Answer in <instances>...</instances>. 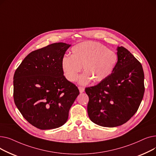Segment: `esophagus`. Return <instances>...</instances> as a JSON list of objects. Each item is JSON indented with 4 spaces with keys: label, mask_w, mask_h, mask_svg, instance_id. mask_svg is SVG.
Listing matches in <instances>:
<instances>
[{
    "label": "esophagus",
    "mask_w": 156,
    "mask_h": 156,
    "mask_svg": "<svg viewBox=\"0 0 156 156\" xmlns=\"http://www.w3.org/2000/svg\"><path fill=\"white\" fill-rule=\"evenodd\" d=\"M78 89H79L80 93H83L84 92V90H85V88L83 87H78Z\"/></svg>",
    "instance_id": "34e87169"
}]
</instances>
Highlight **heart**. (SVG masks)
I'll return each instance as SVG.
<instances>
[{
    "instance_id": "heart-1",
    "label": "heart",
    "mask_w": 156,
    "mask_h": 156,
    "mask_svg": "<svg viewBox=\"0 0 156 156\" xmlns=\"http://www.w3.org/2000/svg\"><path fill=\"white\" fill-rule=\"evenodd\" d=\"M72 55L65 54L61 60L64 75L69 81H76L82 69L84 73L79 77L80 85H87L94 80L99 83L108 78L115 68L118 54L105 45L93 41L76 44L71 48Z\"/></svg>"
}]
</instances>
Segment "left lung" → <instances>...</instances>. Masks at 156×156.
<instances>
[{
  "instance_id": "left-lung-1",
  "label": "left lung",
  "mask_w": 156,
  "mask_h": 156,
  "mask_svg": "<svg viewBox=\"0 0 156 156\" xmlns=\"http://www.w3.org/2000/svg\"><path fill=\"white\" fill-rule=\"evenodd\" d=\"M117 54L118 62L111 75L95 86L85 88L88 116L104 127L118 126L129 120L145 92L141 63L122 46L118 47Z\"/></svg>"
}]
</instances>
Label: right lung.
I'll use <instances>...</instances> for the list:
<instances>
[{
	"label": "right lung",
	"mask_w": 156,
	"mask_h": 156,
	"mask_svg": "<svg viewBox=\"0 0 156 156\" xmlns=\"http://www.w3.org/2000/svg\"><path fill=\"white\" fill-rule=\"evenodd\" d=\"M69 47L55 43L33 51L14 73V103L24 118L38 129L62 126L80 94L61 68L62 58Z\"/></svg>",
	"instance_id": "obj_1"
}]
</instances>
